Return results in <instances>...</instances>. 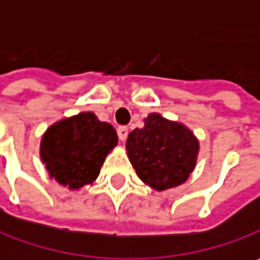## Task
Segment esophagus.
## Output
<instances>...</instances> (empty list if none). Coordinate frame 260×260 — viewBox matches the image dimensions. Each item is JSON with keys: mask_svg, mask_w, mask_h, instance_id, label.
<instances>
[{"mask_svg": "<svg viewBox=\"0 0 260 260\" xmlns=\"http://www.w3.org/2000/svg\"><path fill=\"white\" fill-rule=\"evenodd\" d=\"M128 134H129V129L126 126H119L117 128V135H119V140L120 141H125L128 138Z\"/></svg>", "mask_w": 260, "mask_h": 260, "instance_id": "obj_1", "label": "esophagus"}]
</instances>
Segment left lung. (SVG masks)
Listing matches in <instances>:
<instances>
[{
    "mask_svg": "<svg viewBox=\"0 0 260 260\" xmlns=\"http://www.w3.org/2000/svg\"><path fill=\"white\" fill-rule=\"evenodd\" d=\"M200 143L181 122L150 113L144 128L134 129L126 140V153L138 178L156 191L184 184L197 165Z\"/></svg>",
    "mask_w": 260,
    "mask_h": 260,
    "instance_id": "8db88e82",
    "label": "left lung"
}]
</instances>
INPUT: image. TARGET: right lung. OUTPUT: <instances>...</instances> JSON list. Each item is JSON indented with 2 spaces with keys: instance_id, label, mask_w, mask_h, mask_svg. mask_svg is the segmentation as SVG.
I'll return each instance as SVG.
<instances>
[{
  "instance_id": "obj_1",
  "label": "right lung",
  "mask_w": 260,
  "mask_h": 260,
  "mask_svg": "<svg viewBox=\"0 0 260 260\" xmlns=\"http://www.w3.org/2000/svg\"><path fill=\"white\" fill-rule=\"evenodd\" d=\"M117 145L115 128L92 112L63 117L41 137L39 157L51 179L72 191L92 184Z\"/></svg>"
}]
</instances>
